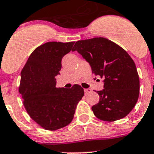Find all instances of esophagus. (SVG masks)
<instances>
[{
  "mask_svg": "<svg viewBox=\"0 0 154 154\" xmlns=\"http://www.w3.org/2000/svg\"><path fill=\"white\" fill-rule=\"evenodd\" d=\"M91 91V90L90 89V88H85L84 89V92H85V94H89L90 92Z\"/></svg>",
  "mask_w": 154,
  "mask_h": 154,
  "instance_id": "1",
  "label": "esophagus"
}]
</instances>
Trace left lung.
I'll return each instance as SVG.
<instances>
[{
  "mask_svg": "<svg viewBox=\"0 0 154 154\" xmlns=\"http://www.w3.org/2000/svg\"><path fill=\"white\" fill-rule=\"evenodd\" d=\"M74 51L89 63L93 74L104 80V89L97 91L99 102L91 107L94 116L106 122L126 117L137 103L140 88L133 59L119 45L103 37L77 41Z\"/></svg>",
  "mask_w": 154,
  "mask_h": 154,
  "instance_id": "8db88e82",
  "label": "left lung"
}]
</instances>
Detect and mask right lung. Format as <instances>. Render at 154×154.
Returning <instances> with one entry per match:
<instances>
[{"label": "right lung", "instance_id": "obj_1", "mask_svg": "<svg viewBox=\"0 0 154 154\" xmlns=\"http://www.w3.org/2000/svg\"><path fill=\"white\" fill-rule=\"evenodd\" d=\"M74 42H51L38 46L29 55L21 72L18 91L29 117L47 130L69 125L76 106L84 95L80 85L71 88H57L55 77L61 70L63 57Z\"/></svg>", "mask_w": 154, "mask_h": 154}]
</instances>
